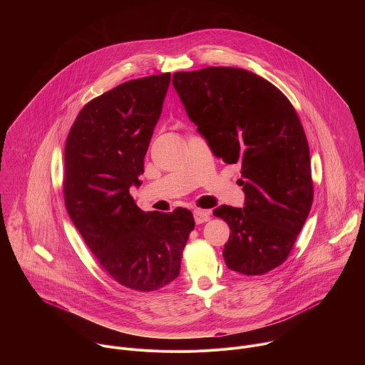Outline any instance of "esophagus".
<instances>
[{"instance_id":"34e87169","label":"esophagus","mask_w":365,"mask_h":365,"mask_svg":"<svg viewBox=\"0 0 365 365\" xmlns=\"http://www.w3.org/2000/svg\"><path fill=\"white\" fill-rule=\"evenodd\" d=\"M193 216H195V222L197 225H202V223H206L210 220V210H203V209H196L193 212Z\"/></svg>"}]
</instances>
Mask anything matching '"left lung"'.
I'll return each mask as SVG.
<instances>
[{
	"instance_id": "left-lung-1",
	"label": "left lung",
	"mask_w": 365,
	"mask_h": 365,
	"mask_svg": "<svg viewBox=\"0 0 365 365\" xmlns=\"http://www.w3.org/2000/svg\"><path fill=\"white\" fill-rule=\"evenodd\" d=\"M187 116L226 163H242L245 207L219 206L230 227L223 257L245 276H262L289 257L313 203L309 142L287 96L240 68L175 72Z\"/></svg>"
}]
</instances>
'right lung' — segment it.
<instances>
[{"mask_svg": "<svg viewBox=\"0 0 365 365\" xmlns=\"http://www.w3.org/2000/svg\"><path fill=\"white\" fill-rule=\"evenodd\" d=\"M170 73L123 82L89 101L66 138L63 199L99 264L123 287L156 292L180 273L190 210L142 212L129 193L159 120Z\"/></svg>", "mask_w": 365, "mask_h": 365, "instance_id": "1", "label": "right lung"}]
</instances>
